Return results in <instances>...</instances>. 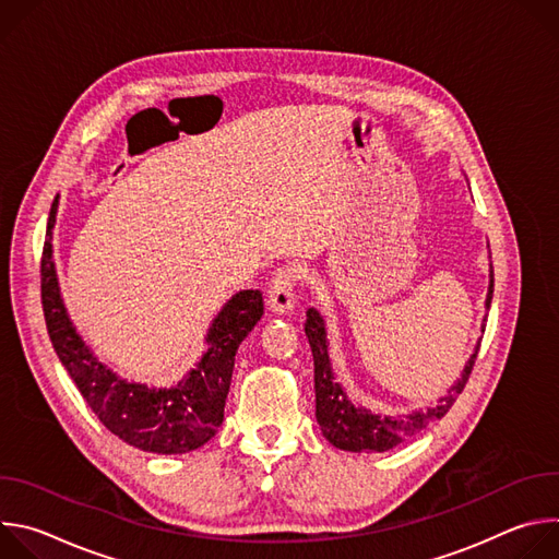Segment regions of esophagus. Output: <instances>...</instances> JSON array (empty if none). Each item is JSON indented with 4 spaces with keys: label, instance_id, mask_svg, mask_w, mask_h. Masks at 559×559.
I'll return each mask as SVG.
<instances>
[{
    "label": "esophagus",
    "instance_id": "34e87169",
    "mask_svg": "<svg viewBox=\"0 0 559 559\" xmlns=\"http://www.w3.org/2000/svg\"><path fill=\"white\" fill-rule=\"evenodd\" d=\"M298 267L296 265H283L274 272L270 292H267V305L276 313H285L294 307V289L298 283Z\"/></svg>",
    "mask_w": 559,
    "mask_h": 559
}]
</instances>
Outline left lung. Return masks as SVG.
<instances>
[{
    "label": "left lung",
    "mask_w": 559,
    "mask_h": 559,
    "mask_svg": "<svg viewBox=\"0 0 559 559\" xmlns=\"http://www.w3.org/2000/svg\"><path fill=\"white\" fill-rule=\"evenodd\" d=\"M493 298V267H491V285L487 296V307ZM305 334L311 345L313 356V389H316V420L323 429V436L343 451L354 453H382L401 444L403 440L420 433L427 429L433 420H440L457 401V395L468 382V376L473 371L475 354L468 358L462 378L449 389V393L442 397L438 405H433L427 412L409 414L407 418H380L376 414H369L367 409L354 407L341 384L334 380L330 356H328V338H325V325L323 318L318 316L316 309L307 311Z\"/></svg>",
    "instance_id": "8db88e82"
}]
</instances>
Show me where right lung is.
I'll use <instances>...</instances> for the list:
<instances>
[{
  "instance_id": "right-lung-1",
  "label": "right lung",
  "mask_w": 559,
  "mask_h": 559,
  "mask_svg": "<svg viewBox=\"0 0 559 559\" xmlns=\"http://www.w3.org/2000/svg\"><path fill=\"white\" fill-rule=\"evenodd\" d=\"M52 201L41 252V307L52 347L88 407L108 431L152 453H188L214 438L223 423L234 356L263 316L259 289L238 292L214 318L199 367L173 389H150L121 380L104 367L74 332L59 296L52 265Z\"/></svg>"
}]
</instances>
